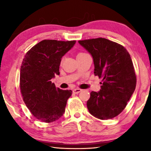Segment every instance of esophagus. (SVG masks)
Segmentation results:
<instances>
[{"label":"esophagus","mask_w":151,"mask_h":151,"mask_svg":"<svg viewBox=\"0 0 151 151\" xmlns=\"http://www.w3.org/2000/svg\"><path fill=\"white\" fill-rule=\"evenodd\" d=\"M80 91H82V89H80V88H75V89L73 90V93H76V94L79 93Z\"/></svg>","instance_id":"esophagus-1"}]
</instances>
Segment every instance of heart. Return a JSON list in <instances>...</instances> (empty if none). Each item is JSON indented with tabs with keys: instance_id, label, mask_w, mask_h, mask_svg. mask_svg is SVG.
Wrapping results in <instances>:
<instances>
[{
	"instance_id": "heart-1",
	"label": "heart",
	"mask_w": 151,
	"mask_h": 151,
	"mask_svg": "<svg viewBox=\"0 0 151 151\" xmlns=\"http://www.w3.org/2000/svg\"><path fill=\"white\" fill-rule=\"evenodd\" d=\"M84 53H79L77 55H81V54H84Z\"/></svg>"
}]
</instances>
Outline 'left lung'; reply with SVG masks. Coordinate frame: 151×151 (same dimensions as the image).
Instances as JSON below:
<instances>
[{
    "instance_id": "8db88e82",
    "label": "left lung",
    "mask_w": 151,
    "mask_h": 151,
    "mask_svg": "<svg viewBox=\"0 0 151 151\" xmlns=\"http://www.w3.org/2000/svg\"><path fill=\"white\" fill-rule=\"evenodd\" d=\"M78 42L92 55L95 76L102 79L100 91L91 92L88 110L98 119H112L122 112L135 89L137 79L131 55L122 45L106 38Z\"/></svg>"
}]
</instances>
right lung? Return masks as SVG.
<instances>
[{
  "mask_svg": "<svg viewBox=\"0 0 151 151\" xmlns=\"http://www.w3.org/2000/svg\"><path fill=\"white\" fill-rule=\"evenodd\" d=\"M76 42L44 40L24 55L20 67V91L27 107L39 120L53 122L65 113L72 91L56 88L51 80L60 74L61 58Z\"/></svg>",
  "mask_w": 151,
  "mask_h": 151,
  "instance_id": "1",
  "label": "right lung"
}]
</instances>
